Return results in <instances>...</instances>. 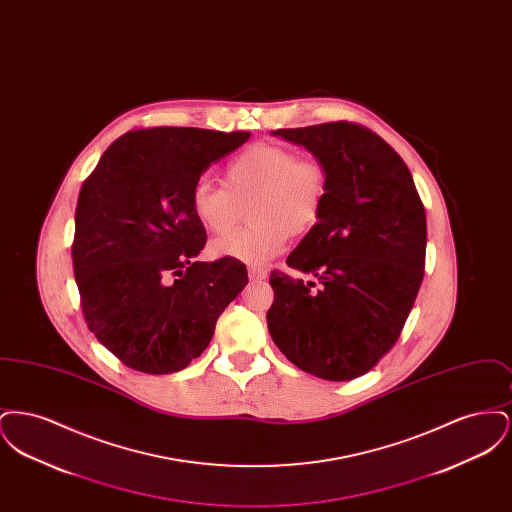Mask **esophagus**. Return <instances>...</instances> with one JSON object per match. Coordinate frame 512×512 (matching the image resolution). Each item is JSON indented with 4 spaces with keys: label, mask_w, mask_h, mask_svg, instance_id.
Masks as SVG:
<instances>
[{
    "label": "esophagus",
    "mask_w": 512,
    "mask_h": 512,
    "mask_svg": "<svg viewBox=\"0 0 512 512\" xmlns=\"http://www.w3.org/2000/svg\"><path fill=\"white\" fill-rule=\"evenodd\" d=\"M249 278L255 282H261L267 278V270L261 267H249Z\"/></svg>",
    "instance_id": "34e87169"
}]
</instances>
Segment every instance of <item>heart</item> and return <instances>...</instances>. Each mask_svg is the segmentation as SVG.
Here are the masks:
<instances>
[{
    "instance_id": "b5f03b06",
    "label": "heart",
    "mask_w": 512,
    "mask_h": 512,
    "mask_svg": "<svg viewBox=\"0 0 512 512\" xmlns=\"http://www.w3.org/2000/svg\"><path fill=\"white\" fill-rule=\"evenodd\" d=\"M326 188L328 172L315 157H299L280 144H257L226 165L224 186L195 184L192 211L209 232L224 234L213 244L215 255L265 263L284 249L290 234H307L317 224ZM245 204L254 224L231 233Z\"/></svg>"
}]
</instances>
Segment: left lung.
Returning a JSON list of instances; mask_svg holds the SVG:
<instances>
[{
  "label": "left lung",
  "mask_w": 512,
  "mask_h": 512,
  "mask_svg": "<svg viewBox=\"0 0 512 512\" xmlns=\"http://www.w3.org/2000/svg\"><path fill=\"white\" fill-rule=\"evenodd\" d=\"M328 172L322 215L286 259L311 280L270 272V338L322 380L366 374L399 340L424 278L426 213L397 151L357 122L272 132Z\"/></svg>",
  "instance_id": "obj_1"
}]
</instances>
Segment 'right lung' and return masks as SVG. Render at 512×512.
<instances>
[{
	"mask_svg": "<svg viewBox=\"0 0 512 512\" xmlns=\"http://www.w3.org/2000/svg\"><path fill=\"white\" fill-rule=\"evenodd\" d=\"M249 136L176 126L130 130L84 180L73 242L80 307L90 332L128 368H186L244 290L242 261H194L207 234L192 211V190L201 172Z\"/></svg>",
	"mask_w": 512,
	"mask_h": 512,
	"instance_id": "right-lung-1",
	"label": "right lung"
}]
</instances>
